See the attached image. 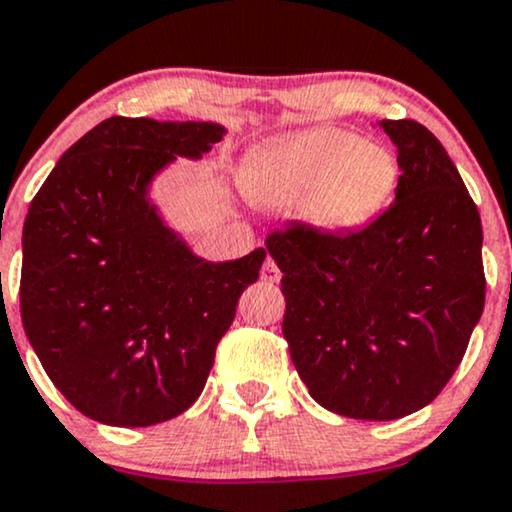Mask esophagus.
Returning a JSON list of instances; mask_svg holds the SVG:
<instances>
[{
  "label": "esophagus",
  "instance_id": "1",
  "mask_svg": "<svg viewBox=\"0 0 512 512\" xmlns=\"http://www.w3.org/2000/svg\"><path fill=\"white\" fill-rule=\"evenodd\" d=\"M260 276H262V281H267V283H276V281H281V269L276 267V262L274 260H267L262 264V272H260Z\"/></svg>",
  "mask_w": 512,
  "mask_h": 512
}]
</instances>
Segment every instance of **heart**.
<instances>
[{
  "label": "heart",
  "mask_w": 512,
  "mask_h": 512,
  "mask_svg": "<svg viewBox=\"0 0 512 512\" xmlns=\"http://www.w3.org/2000/svg\"><path fill=\"white\" fill-rule=\"evenodd\" d=\"M400 162L391 147L341 126H312L255 150L240 171L252 205L295 209L310 231L341 238L367 229L391 205Z\"/></svg>",
  "instance_id": "1"
}]
</instances>
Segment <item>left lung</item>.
Here are the masks:
<instances>
[{
  "instance_id": "obj_1",
  "label": "left lung",
  "mask_w": 512,
  "mask_h": 512,
  "mask_svg": "<svg viewBox=\"0 0 512 512\" xmlns=\"http://www.w3.org/2000/svg\"><path fill=\"white\" fill-rule=\"evenodd\" d=\"M398 150L396 200L372 226L267 238L286 298L283 338L310 396L336 415L389 422L439 396L484 310L482 219L422 123L379 121Z\"/></svg>"
}]
</instances>
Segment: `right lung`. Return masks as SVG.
Wrapping results in <instances>:
<instances>
[{
	"label": "right lung",
	"instance_id": "obj_1",
	"mask_svg": "<svg viewBox=\"0 0 512 512\" xmlns=\"http://www.w3.org/2000/svg\"><path fill=\"white\" fill-rule=\"evenodd\" d=\"M224 135L212 121L112 116L61 155L30 202L23 329L90 420L150 427L188 410L240 293L260 276L264 248L209 262L152 197L176 157L197 162Z\"/></svg>",
	"mask_w": 512,
	"mask_h": 512
}]
</instances>
